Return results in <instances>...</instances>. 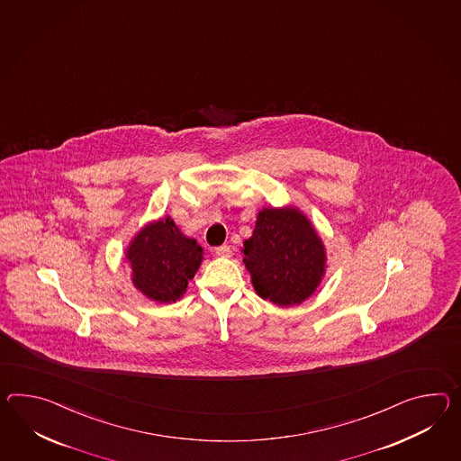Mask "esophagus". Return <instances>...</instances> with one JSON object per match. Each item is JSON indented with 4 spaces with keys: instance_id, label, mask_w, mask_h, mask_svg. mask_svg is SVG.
Masks as SVG:
<instances>
[{
    "instance_id": "34e87169",
    "label": "esophagus",
    "mask_w": 461,
    "mask_h": 461,
    "mask_svg": "<svg viewBox=\"0 0 461 461\" xmlns=\"http://www.w3.org/2000/svg\"><path fill=\"white\" fill-rule=\"evenodd\" d=\"M214 253H216L218 257H221V258H230V257H231V248L228 247V245H223V247L216 248Z\"/></svg>"
}]
</instances>
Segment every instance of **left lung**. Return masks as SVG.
Returning a JSON list of instances; mask_svg holds the SVG:
<instances>
[{"label": "left lung", "mask_w": 461, "mask_h": 461, "mask_svg": "<svg viewBox=\"0 0 461 461\" xmlns=\"http://www.w3.org/2000/svg\"><path fill=\"white\" fill-rule=\"evenodd\" d=\"M241 251L257 294L278 306L303 303L325 276V245L296 206L258 212Z\"/></svg>", "instance_id": "1"}]
</instances>
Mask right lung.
<instances>
[{"mask_svg": "<svg viewBox=\"0 0 461 461\" xmlns=\"http://www.w3.org/2000/svg\"><path fill=\"white\" fill-rule=\"evenodd\" d=\"M138 292L158 303H175L186 293L203 261V248L169 218L143 226L124 249Z\"/></svg>", "mask_w": 461, "mask_h": 461, "instance_id": "1", "label": "right lung"}]
</instances>
